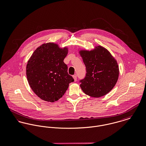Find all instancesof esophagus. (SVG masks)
Instances as JSON below:
<instances>
[{
  "mask_svg": "<svg viewBox=\"0 0 146 146\" xmlns=\"http://www.w3.org/2000/svg\"><path fill=\"white\" fill-rule=\"evenodd\" d=\"M73 78L74 79V81L76 82V81H77V76L75 74V75H74V76H73Z\"/></svg>",
  "mask_w": 146,
  "mask_h": 146,
  "instance_id": "34e87169",
  "label": "esophagus"
}]
</instances>
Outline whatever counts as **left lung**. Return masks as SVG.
Wrapping results in <instances>:
<instances>
[{
    "mask_svg": "<svg viewBox=\"0 0 146 146\" xmlns=\"http://www.w3.org/2000/svg\"><path fill=\"white\" fill-rule=\"evenodd\" d=\"M79 54L87 72L85 78L80 80L83 92L96 98L108 93L118 79L119 67L116 60L107 49L100 45L90 51L81 50Z\"/></svg>",
    "mask_w": 146,
    "mask_h": 146,
    "instance_id": "obj_1",
    "label": "left lung"
}]
</instances>
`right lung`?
<instances>
[{"label":"right lung","instance_id":"add662e5","mask_svg":"<svg viewBox=\"0 0 146 146\" xmlns=\"http://www.w3.org/2000/svg\"><path fill=\"white\" fill-rule=\"evenodd\" d=\"M67 47L59 48L54 43L38 47L28 61L26 74L35 94L44 101L54 102L64 94L70 83L74 82L68 74L64 59Z\"/></svg>","mask_w":146,"mask_h":146}]
</instances>
